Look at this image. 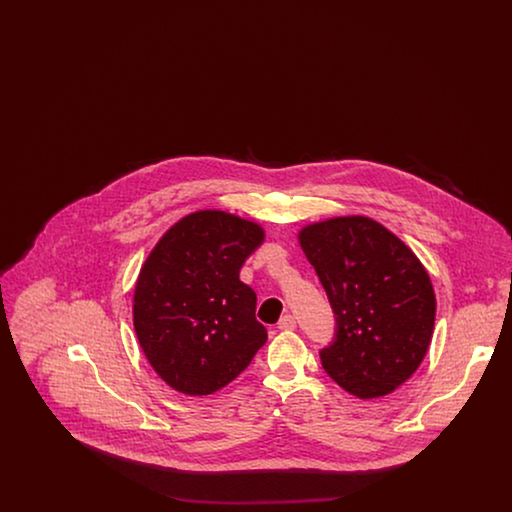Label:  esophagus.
I'll return each mask as SVG.
<instances>
[{
	"instance_id": "34e87169",
	"label": "esophagus",
	"mask_w": 512,
	"mask_h": 512,
	"mask_svg": "<svg viewBox=\"0 0 512 512\" xmlns=\"http://www.w3.org/2000/svg\"><path fill=\"white\" fill-rule=\"evenodd\" d=\"M295 326H297V322L292 315H284L278 322V330H295Z\"/></svg>"
}]
</instances>
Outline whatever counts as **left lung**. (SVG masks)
<instances>
[{
  "label": "left lung",
  "mask_w": 512,
  "mask_h": 512,
  "mask_svg": "<svg viewBox=\"0 0 512 512\" xmlns=\"http://www.w3.org/2000/svg\"><path fill=\"white\" fill-rule=\"evenodd\" d=\"M299 244L336 315L320 351L326 374L359 399L388 395L422 363L434 332L436 295L413 251L368 217L305 226Z\"/></svg>",
  "instance_id": "1"
}]
</instances>
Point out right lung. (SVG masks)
I'll return each instance as SVG.
<instances>
[{"mask_svg": "<svg viewBox=\"0 0 512 512\" xmlns=\"http://www.w3.org/2000/svg\"><path fill=\"white\" fill-rule=\"evenodd\" d=\"M263 240L257 222L207 209L178 220L149 253L134 290V330L172 390H222L265 345L257 295L240 280Z\"/></svg>", "mask_w": 512, "mask_h": 512, "instance_id": "add662e5", "label": "right lung"}]
</instances>
